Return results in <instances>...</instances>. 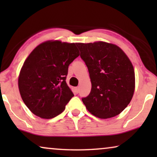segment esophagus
<instances>
[{"instance_id": "1", "label": "esophagus", "mask_w": 157, "mask_h": 157, "mask_svg": "<svg viewBox=\"0 0 157 157\" xmlns=\"http://www.w3.org/2000/svg\"><path fill=\"white\" fill-rule=\"evenodd\" d=\"M75 91H76V92L77 94H78V92H79V87H76V88H75Z\"/></svg>"}]
</instances>
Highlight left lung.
Listing matches in <instances>:
<instances>
[{
  "label": "left lung",
  "instance_id": "obj_1",
  "mask_svg": "<svg viewBox=\"0 0 157 157\" xmlns=\"http://www.w3.org/2000/svg\"><path fill=\"white\" fill-rule=\"evenodd\" d=\"M89 70L91 90L82 98L88 111L101 119L119 114L134 95L135 74L127 56L116 45L102 41L76 44Z\"/></svg>",
  "mask_w": 157,
  "mask_h": 157
}]
</instances>
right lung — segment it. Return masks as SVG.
Masks as SVG:
<instances>
[{"label": "right lung", "instance_id": "obj_1", "mask_svg": "<svg viewBox=\"0 0 157 157\" xmlns=\"http://www.w3.org/2000/svg\"><path fill=\"white\" fill-rule=\"evenodd\" d=\"M76 44L44 42L23 63L18 78L19 91L24 104L38 117H56L74 96L66 79L68 66L79 56Z\"/></svg>", "mask_w": 157, "mask_h": 157}]
</instances>
